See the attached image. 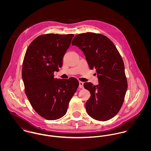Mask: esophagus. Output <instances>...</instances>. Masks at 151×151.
Wrapping results in <instances>:
<instances>
[{
  "mask_svg": "<svg viewBox=\"0 0 151 151\" xmlns=\"http://www.w3.org/2000/svg\"><path fill=\"white\" fill-rule=\"evenodd\" d=\"M79 87L80 88H84V83L81 81H79Z\"/></svg>",
  "mask_w": 151,
  "mask_h": 151,
  "instance_id": "esophagus-1",
  "label": "esophagus"
}]
</instances>
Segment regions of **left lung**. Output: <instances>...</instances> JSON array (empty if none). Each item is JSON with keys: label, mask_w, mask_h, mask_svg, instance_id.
<instances>
[{"label": "left lung", "mask_w": 151, "mask_h": 151, "mask_svg": "<svg viewBox=\"0 0 151 151\" xmlns=\"http://www.w3.org/2000/svg\"><path fill=\"white\" fill-rule=\"evenodd\" d=\"M72 45L83 52L89 68L96 69L98 78L97 86L84 84L91 93L86 104V112L99 121L113 118L122 108L128 86L121 55L111 40L100 34H78Z\"/></svg>", "instance_id": "1"}]
</instances>
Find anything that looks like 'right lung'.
<instances>
[{
	"instance_id": "right-lung-1",
	"label": "right lung",
	"mask_w": 151,
	"mask_h": 151,
	"mask_svg": "<svg viewBox=\"0 0 151 151\" xmlns=\"http://www.w3.org/2000/svg\"><path fill=\"white\" fill-rule=\"evenodd\" d=\"M73 34H47L36 38L28 47L22 67L25 93L35 111L44 119L55 120L67 112L69 102L79 86L78 80L54 78Z\"/></svg>"
}]
</instances>
